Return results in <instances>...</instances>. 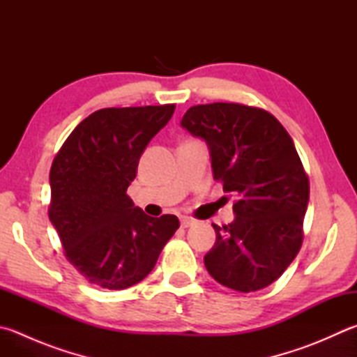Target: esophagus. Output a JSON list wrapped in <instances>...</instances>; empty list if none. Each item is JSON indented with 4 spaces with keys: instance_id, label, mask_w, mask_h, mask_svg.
Here are the masks:
<instances>
[{
    "instance_id": "obj_1",
    "label": "esophagus",
    "mask_w": 357,
    "mask_h": 357,
    "mask_svg": "<svg viewBox=\"0 0 357 357\" xmlns=\"http://www.w3.org/2000/svg\"><path fill=\"white\" fill-rule=\"evenodd\" d=\"M180 224H181V227H183V228H188V227H191V225L196 224V220H194L192 218L181 216V218H180Z\"/></svg>"
}]
</instances>
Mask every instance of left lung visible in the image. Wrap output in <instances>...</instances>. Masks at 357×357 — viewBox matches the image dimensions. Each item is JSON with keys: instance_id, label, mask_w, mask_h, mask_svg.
Listing matches in <instances>:
<instances>
[{"instance_id": "left-lung-1", "label": "left lung", "mask_w": 357, "mask_h": 357, "mask_svg": "<svg viewBox=\"0 0 357 357\" xmlns=\"http://www.w3.org/2000/svg\"><path fill=\"white\" fill-rule=\"evenodd\" d=\"M181 126L206 141L214 180L236 196L231 224H213L208 273L238 292L267 287L303 242L309 178L291 135L272 113L238 102L192 105Z\"/></svg>"}]
</instances>
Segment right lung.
Segmentation results:
<instances>
[{"instance_id":"1","label":"right lung","mask_w":357,"mask_h":357,"mask_svg":"<svg viewBox=\"0 0 357 357\" xmlns=\"http://www.w3.org/2000/svg\"><path fill=\"white\" fill-rule=\"evenodd\" d=\"M176 104L110 107L77 124L54 157L50 220L63 253L91 284L121 291L152 272L178 218H151L126 191Z\"/></svg>"}]
</instances>
